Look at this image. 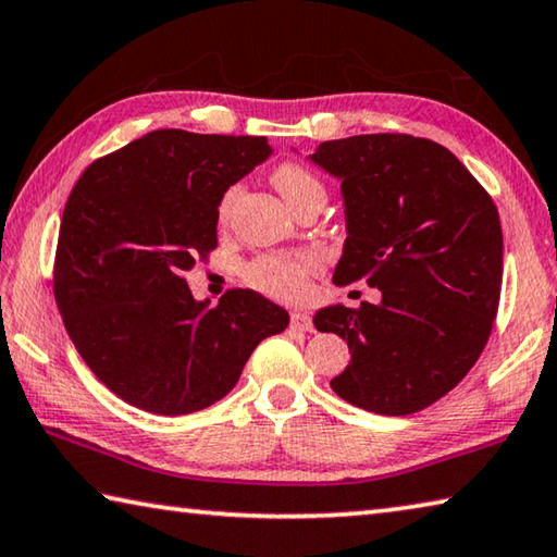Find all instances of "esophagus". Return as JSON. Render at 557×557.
I'll return each instance as SVG.
<instances>
[{"instance_id":"obj_1","label":"esophagus","mask_w":557,"mask_h":557,"mask_svg":"<svg viewBox=\"0 0 557 557\" xmlns=\"http://www.w3.org/2000/svg\"><path fill=\"white\" fill-rule=\"evenodd\" d=\"M289 329L292 331H313V321L307 311H292Z\"/></svg>"}]
</instances>
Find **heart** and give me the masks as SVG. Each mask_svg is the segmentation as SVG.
Returning <instances> with one entry per match:
<instances>
[{"instance_id": "b5f03b06", "label": "heart", "mask_w": 557, "mask_h": 557, "mask_svg": "<svg viewBox=\"0 0 557 557\" xmlns=\"http://www.w3.org/2000/svg\"><path fill=\"white\" fill-rule=\"evenodd\" d=\"M272 185L280 191L289 209H297L307 201H326V187L311 173L309 168L299 163H282L272 170ZM238 187H231L219 205V216L226 219L238 199ZM313 268V258L309 252L297 256H268L260 258L250 268V282L258 289L268 292L280 299H299L307 292V275Z\"/></svg>"}]
</instances>
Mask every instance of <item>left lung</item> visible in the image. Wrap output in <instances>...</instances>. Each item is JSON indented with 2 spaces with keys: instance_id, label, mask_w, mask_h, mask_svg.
I'll list each match as a JSON object with an SVG mask.
<instances>
[{
  "instance_id": "8db88e82",
  "label": "left lung",
  "mask_w": 557,
  "mask_h": 557,
  "mask_svg": "<svg viewBox=\"0 0 557 557\" xmlns=\"http://www.w3.org/2000/svg\"><path fill=\"white\" fill-rule=\"evenodd\" d=\"M309 160L341 182L346 244L333 285L366 280L382 295L377 305L313 313V326L350 348L331 387L382 417L426 409L468 375L497 317V207L448 148L426 138L326 140Z\"/></svg>"
}]
</instances>
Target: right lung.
Masks as SVG:
<instances>
[{"mask_svg":"<svg viewBox=\"0 0 557 557\" xmlns=\"http://www.w3.org/2000/svg\"><path fill=\"white\" fill-rule=\"evenodd\" d=\"M265 136L160 128L95 160L60 221L53 292L70 341L134 407L182 417L236 387L289 313L252 289L211 307L185 272L216 246L226 189L265 163Z\"/></svg>","mask_w":557,"mask_h":557,"instance_id":"1","label":"right lung"}]
</instances>
